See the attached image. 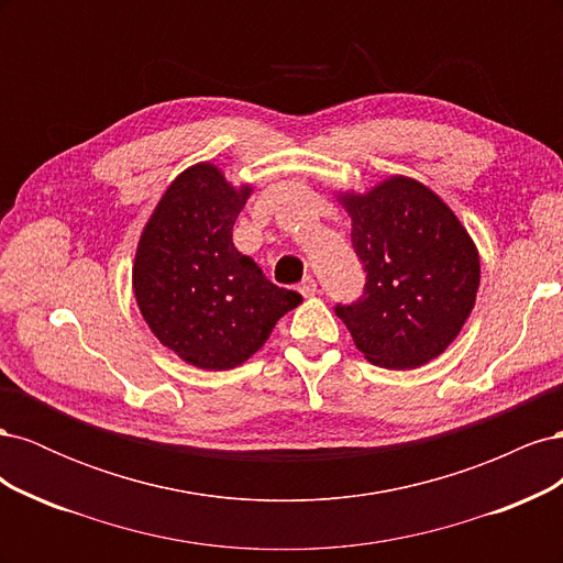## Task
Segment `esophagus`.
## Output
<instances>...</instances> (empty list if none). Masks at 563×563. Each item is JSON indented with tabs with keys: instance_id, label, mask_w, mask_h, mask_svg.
Here are the masks:
<instances>
[{
	"instance_id": "34e87169",
	"label": "esophagus",
	"mask_w": 563,
	"mask_h": 563,
	"mask_svg": "<svg viewBox=\"0 0 563 563\" xmlns=\"http://www.w3.org/2000/svg\"><path fill=\"white\" fill-rule=\"evenodd\" d=\"M298 291L305 296V298H312L317 294V282L312 277H305L298 286Z\"/></svg>"
}]
</instances>
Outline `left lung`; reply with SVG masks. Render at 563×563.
Returning <instances> with one entry per match:
<instances>
[{
	"instance_id": "8db88e82",
	"label": "left lung",
	"mask_w": 563,
	"mask_h": 563,
	"mask_svg": "<svg viewBox=\"0 0 563 563\" xmlns=\"http://www.w3.org/2000/svg\"><path fill=\"white\" fill-rule=\"evenodd\" d=\"M335 197L366 269L364 296L335 314L371 364L408 371L432 362L465 327L479 291L470 232L444 199L408 176Z\"/></svg>"
}]
</instances>
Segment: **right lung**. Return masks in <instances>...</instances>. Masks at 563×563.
Masks as SVG:
<instances>
[{
  "label": "right lung",
  "mask_w": 563,
  "mask_h": 563,
  "mask_svg": "<svg viewBox=\"0 0 563 563\" xmlns=\"http://www.w3.org/2000/svg\"><path fill=\"white\" fill-rule=\"evenodd\" d=\"M253 192L211 162L178 174L147 218L131 284L139 310L164 347L201 371L244 364L302 296L272 284L232 242Z\"/></svg>",
  "instance_id": "1"
}]
</instances>
